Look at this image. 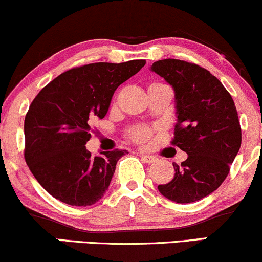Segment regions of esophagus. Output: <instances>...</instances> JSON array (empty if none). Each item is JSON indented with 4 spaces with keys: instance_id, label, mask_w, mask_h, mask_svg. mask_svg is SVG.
Returning <instances> with one entry per match:
<instances>
[{
    "instance_id": "1",
    "label": "esophagus",
    "mask_w": 262,
    "mask_h": 262,
    "mask_svg": "<svg viewBox=\"0 0 262 262\" xmlns=\"http://www.w3.org/2000/svg\"><path fill=\"white\" fill-rule=\"evenodd\" d=\"M140 158H141V160H143L144 162H146V164H154V162L158 160V159H156L155 156L145 155V154H141Z\"/></svg>"
}]
</instances>
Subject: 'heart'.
<instances>
[{"mask_svg":"<svg viewBox=\"0 0 262 262\" xmlns=\"http://www.w3.org/2000/svg\"><path fill=\"white\" fill-rule=\"evenodd\" d=\"M154 85H158V83H154ZM151 135V130L149 128H135L133 132H132V138L138 143H144L149 139V137Z\"/></svg>","mask_w":262,"mask_h":262,"instance_id":"1","label":"heart"}]
</instances>
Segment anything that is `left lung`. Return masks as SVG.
Segmentation results:
<instances>
[{
	"instance_id": "obj_1",
	"label": "left lung",
	"mask_w": 262,
	"mask_h": 262,
	"mask_svg": "<svg viewBox=\"0 0 262 262\" xmlns=\"http://www.w3.org/2000/svg\"><path fill=\"white\" fill-rule=\"evenodd\" d=\"M175 92L177 124L172 144L187 152L169 183L159 192L176 203L196 202L223 183L242 144L235 104L217 77L196 64L177 59L150 66Z\"/></svg>"
}]
</instances>
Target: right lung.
<instances>
[{"mask_svg":"<svg viewBox=\"0 0 262 262\" xmlns=\"http://www.w3.org/2000/svg\"><path fill=\"white\" fill-rule=\"evenodd\" d=\"M145 65L95 62L71 69L38 93L25 119L29 170L48 193L66 204L86 207L104 196L117 161L127 150L86 149L91 123L106 117L117 87Z\"/></svg>","mask_w":262,"mask_h":262,"instance_id":"obj_1","label":"right lung"}]
</instances>
